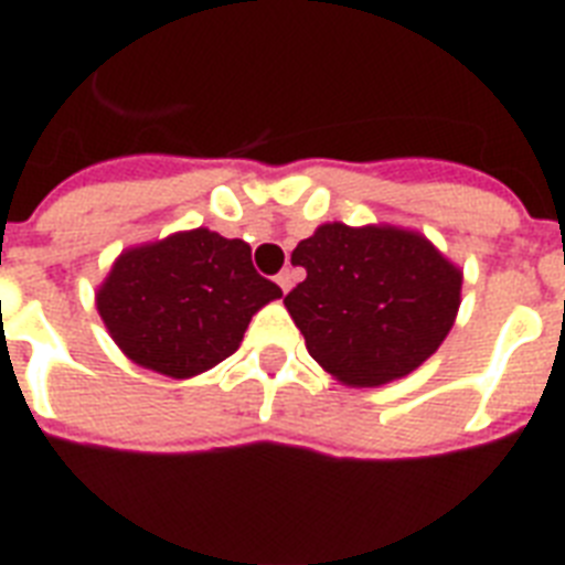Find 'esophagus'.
Instances as JSON below:
<instances>
[{
  "label": "esophagus",
  "instance_id": "1",
  "mask_svg": "<svg viewBox=\"0 0 565 565\" xmlns=\"http://www.w3.org/2000/svg\"><path fill=\"white\" fill-rule=\"evenodd\" d=\"M275 281H278V287H281L284 292H290V287H292V273H290V269H284V273H278V278H275Z\"/></svg>",
  "mask_w": 565,
  "mask_h": 565
}]
</instances>
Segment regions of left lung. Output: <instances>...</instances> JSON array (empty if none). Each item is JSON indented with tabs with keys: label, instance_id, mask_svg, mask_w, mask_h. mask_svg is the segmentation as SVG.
I'll list each match as a JSON object with an SVG mask.
<instances>
[{
	"label": "left lung",
	"instance_id": "8db88e82",
	"mask_svg": "<svg viewBox=\"0 0 565 565\" xmlns=\"http://www.w3.org/2000/svg\"><path fill=\"white\" fill-rule=\"evenodd\" d=\"M308 278L284 305L310 358L352 386L411 375L455 326L463 275L416 231L328 222L292 248Z\"/></svg>",
	"mask_w": 565,
	"mask_h": 565
}]
</instances>
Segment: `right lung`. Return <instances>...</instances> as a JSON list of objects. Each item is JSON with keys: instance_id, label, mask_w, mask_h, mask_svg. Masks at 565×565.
Instances as JSON below:
<instances>
[{"instance_id": "1", "label": "right lung", "mask_w": 565, "mask_h": 565, "mask_svg": "<svg viewBox=\"0 0 565 565\" xmlns=\"http://www.w3.org/2000/svg\"><path fill=\"white\" fill-rule=\"evenodd\" d=\"M273 299L281 287L257 275L248 243L193 228L126 248L96 308L128 361L193 377L237 352L252 317Z\"/></svg>"}]
</instances>
